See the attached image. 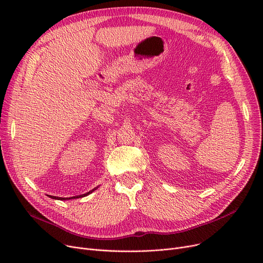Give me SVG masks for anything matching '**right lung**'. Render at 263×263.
<instances>
[{"label":"right lung","instance_id":"obj_1","mask_svg":"<svg viewBox=\"0 0 263 263\" xmlns=\"http://www.w3.org/2000/svg\"><path fill=\"white\" fill-rule=\"evenodd\" d=\"M98 189V186L97 187H95V189H92L91 191H89L88 193H86V194H83V195H79V196H72V197H58V196H51V195H48L49 197H51L52 199H58V200H69V199H72V198H79V197H83V196H86V195H88V194H90V193H92L95 190H97Z\"/></svg>","mask_w":263,"mask_h":263}]
</instances>
